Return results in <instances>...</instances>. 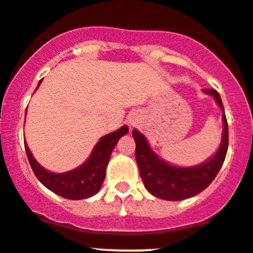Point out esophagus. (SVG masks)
<instances>
[{"label": "esophagus", "mask_w": 253, "mask_h": 253, "mask_svg": "<svg viewBox=\"0 0 253 253\" xmlns=\"http://www.w3.org/2000/svg\"><path fill=\"white\" fill-rule=\"evenodd\" d=\"M137 119H139V116H137L136 113H131L129 114V117H127V123H129L130 126H136Z\"/></svg>", "instance_id": "34e87169"}]
</instances>
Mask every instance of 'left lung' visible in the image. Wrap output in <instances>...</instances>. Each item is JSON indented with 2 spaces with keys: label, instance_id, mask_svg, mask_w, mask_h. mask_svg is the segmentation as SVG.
<instances>
[{
  "label": "left lung",
  "instance_id": "left-lung-1",
  "mask_svg": "<svg viewBox=\"0 0 253 253\" xmlns=\"http://www.w3.org/2000/svg\"><path fill=\"white\" fill-rule=\"evenodd\" d=\"M204 92L213 96L217 105L222 109L223 132L222 141L217 152L201 165L179 167L166 162L151 148L144 134L137 129L132 130V137L136 144L135 158L140 175L148 192L158 199L181 201L195 196L204 191L214 180L218 171L222 168L228 151V122L219 93L213 88H205Z\"/></svg>",
  "mask_w": 253,
  "mask_h": 253
}]
</instances>
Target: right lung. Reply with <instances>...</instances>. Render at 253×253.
Returning a JSON list of instances; mask_svg holds the SVG:
<instances>
[{"mask_svg": "<svg viewBox=\"0 0 253 253\" xmlns=\"http://www.w3.org/2000/svg\"><path fill=\"white\" fill-rule=\"evenodd\" d=\"M41 80L38 87L40 86ZM36 87V90H38ZM127 126H123L118 130L105 135L95 145L90 157L79 166L64 173H52L38 163L33 153L24 141L28 160L34 174L41 184L45 185L48 190L54 194L69 200L88 199L100 191L103 180L106 178V169L111 158L112 151L116 147L117 142L122 136L127 132Z\"/></svg>", "mask_w": 253, "mask_h": 253, "instance_id": "right-lung-1", "label": "right lung"}]
</instances>
